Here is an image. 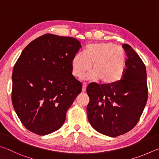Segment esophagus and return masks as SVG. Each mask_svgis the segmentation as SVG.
Listing matches in <instances>:
<instances>
[{
	"label": "esophagus",
	"instance_id": "obj_1",
	"mask_svg": "<svg viewBox=\"0 0 159 159\" xmlns=\"http://www.w3.org/2000/svg\"><path fill=\"white\" fill-rule=\"evenodd\" d=\"M86 87H87V84H86V83H83V88H82L83 92H85Z\"/></svg>",
	"mask_w": 159,
	"mask_h": 159
}]
</instances>
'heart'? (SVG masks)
Returning <instances> with one entry per match:
<instances>
[{
  "label": "heart",
  "instance_id": "heart-1",
  "mask_svg": "<svg viewBox=\"0 0 159 159\" xmlns=\"http://www.w3.org/2000/svg\"><path fill=\"white\" fill-rule=\"evenodd\" d=\"M126 55L123 48L111 43H94L86 46L84 53L78 52L72 60V71L74 76L84 77L86 80H98L111 85L122 79L125 70Z\"/></svg>",
  "mask_w": 159,
  "mask_h": 159
}]
</instances>
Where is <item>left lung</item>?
Here are the masks:
<instances>
[{"instance_id":"1","label":"left lung","mask_w":159,"mask_h":159,"mask_svg":"<svg viewBox=\"0 0 159 159\" xmlns=\"http://www.w3.org/2000/svg\"><path fill=\"white\" fill-rule=\"evenodd\" d=\"M126 52L125 70L114 84L90 83L88 120L99 133L116 138L131 130L140 118L148 97L146 67L130 45L123 44Z\"/></svg>"}]
</instances>
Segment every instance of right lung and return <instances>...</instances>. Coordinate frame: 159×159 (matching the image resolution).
<instances>
[{
    "label": "right lung",
    "instance_id": "1",
    "mask_svg": "<svg viewBox=\"0 0 159 159\" xmlns=\"http://www.w3.org/2000/svg\"><path fill=\"white\" fill-rule=\"evenodd\" d=\"M81 48L71 37L47 34L23 50L13 68L12 102L24 126L45 135L57 130L81 92L72 60Z\"/></svg>",
    "mask_w": 159,
    "mask_h": 159
}]
</instances>
